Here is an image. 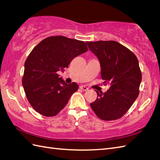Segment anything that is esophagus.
Listing matches in <instances>:
<instances>
[{
	"label": "esophagus",
	"mask_w": 160,
	"mask_h": 160,
	"mask_svg": "<svg viewBox=\"0 0 160 160\" xmlns=\"http://www.w3.org/2000/svg\"><path fill=\"white\" fill-rule=\"evenodd\" d=\"M80 89H82V91H87L88 89H89L87 87H85V86H83V85H82V86H80Z\"/></svg>",
	"instance_id": "obj_1"
}]
</instances>
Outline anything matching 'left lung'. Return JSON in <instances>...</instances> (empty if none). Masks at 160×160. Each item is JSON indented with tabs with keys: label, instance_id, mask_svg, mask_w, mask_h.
Returning a JSON list of instances; mask_svg holds the SVG:
<instances>
[{
	"label": "left lung",
	"instance_id": "obj_1",
	"mask_svg": "<svg viewBox=\"0 0 160 160\" xmlns=\"http://www.w3.org/2000/svg\"><path fill=\"white\" fill-rule=\"evenodd\" d=\"M86 44L100 61L104 83L111 86L105 93L96 91L98 97L91 107L101 120H118L138 97L142 81L138 60L131 51L113 40Z\"/></svg>",
	"mask_w": 160,
	"mask_h": 160
}]
</instances>
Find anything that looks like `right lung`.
Returning a JSON list of instances; mask_svg holds the SVG:
<instances>
[{
    "label": "right lung",
    "instance_id": "1",
    "mask_svg": "<svg viewBox=\"0 0 160 160\" xmlns=\"http://www.w3.org/2000/svg\"><path fill=\"white\" fill-rule=\"evenodd\" d=\"M87 51L84 42L62 36L46 38L33 49L25 62L22 83L33 109L44 116L53 117L66 106L78 85L67 84L58 73Z\"/></svg>",
    "mask_w": 160,
    "mask_h": 160
}]
</instances>
